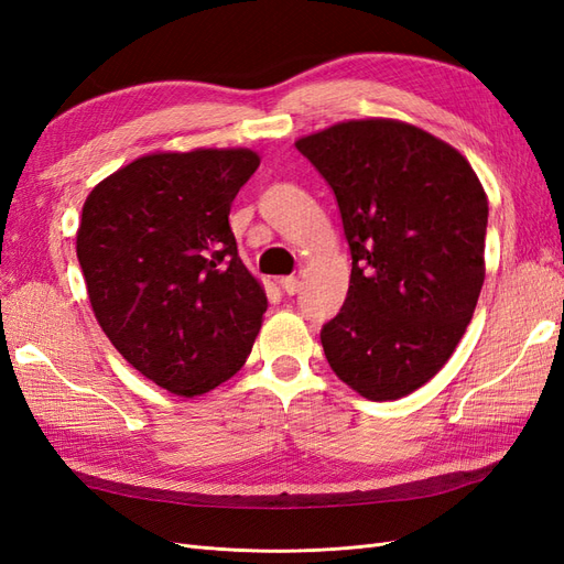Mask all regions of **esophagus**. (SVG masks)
<instances>
[{"label": "esophagus", "instance_id": "1", "mask_svg": "<svg viewBox=\"0 0 564 564\" xmlns=\"http://www.w3.org/2000/svg\"><path fill=\"white\" fill-rule=\"evenodd\" d=\"M280 286L284 289V294H289V296H294V294L299 292V286H301V282H299V278H294V275H289V278H280Z\"/></svg>", "mask_w": 564, "mask_h": 564}]
</instances>
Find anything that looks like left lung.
I'll list each match as a JSON object with an SVG mask.
<instances>
[{"label":"left lung","instance_id":"1","mask_svg":"<svg viewBox=\"0 0 564 564\" xmlns=\"http://www.w3.org/2000/svg\"><path fill=\"white\" fill-rule=\"evenodd\" d=\"M294 145L332 185L352 256L324 355L362 398L400 400L447 365L473 319L485 187L456 148L400 119H348Z\"/></svg>","mask_w":564,"mask_h":564}]
</instances>
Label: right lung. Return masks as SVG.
<instances>
[{
    "instance_id": "add662e5",
    "label": "right lung",
    "mask_w": 564,
    "mask_h": 564,
    "mask_svg": "<svg viewBox=\"0 0 564 564\" xmlns=\"http://www.w3.org/2000/svg\"><path fill=\"white\" fill-rule=\"evenodd\" d=\"M259 164L249 148L150 152L100 181L82 207L77 259L100 329L178 398L235 377L261 329L265 289L228 224Z\"/></svg>"
}]
</instances>
